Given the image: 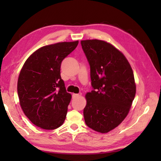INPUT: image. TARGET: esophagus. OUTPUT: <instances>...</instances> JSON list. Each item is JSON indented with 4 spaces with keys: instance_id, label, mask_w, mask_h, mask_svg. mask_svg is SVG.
<instances>
[{
    "instance_id": "1",
    "label": "esophagus",
    "mask_w": 161,
    "mask_h": 161,
    "mask_svg": "<svg viewBox=\"0 0 161 161\" xmlns=\"http://www.w3.org/2000/svg\"><path fill=\"white\" fill-rule=\"evenodd\" d=\"M81 95V93H79V94H72V98H74V99H75V98L80 97Z\"/></svg>"
}]
</instances>
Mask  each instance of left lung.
<instances>
[{
  "mask_svg": "<svg viewBox=\"0 0 161 161\" xmlns=\"http://www.w3.org/2000/svg\"><path fill=\"white\" fill-rule=\"evenodd\" d=\"M90 66L93 90L86 94L84 117L87 126L107 133L124 121L136 94L133 72L121 52L103 40H81Z\"/></svg>",
  "mask_w": 161,
  "mask_h": 161,
  "instance_id": "left-lung-1",
  "label": "left lung"
}]
</instances>
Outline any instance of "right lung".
Returning a JSON list of instances; mask_svg holds the SVG:
<instances>
[{"label":"right lung","mask_w":161,"mask_h":161,"mask_svg":"<svg viewBox=\"0 0 161 161\" xmlns=\"http://www.w3.org/2000/svg\"><path fill=\"white\" fill-rule=\"evenodd\" d=\"M79 42H64L38 49L19 75L18 94L24 114L35 126L53 130L63 124L72 95L60 75L63 59Z\"/></svg>","instance_id":"1"}]
</instances>
